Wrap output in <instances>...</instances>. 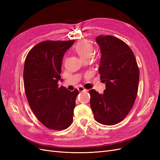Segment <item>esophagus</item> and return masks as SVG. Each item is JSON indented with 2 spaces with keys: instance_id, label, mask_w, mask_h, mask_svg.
<instances>
[{
  "instance_id": "34e87169",
  "label": "esophagus",
  "mask_w": 160,
  "mask_h": 160,
  "mask_svg": "<svg viewBox=\"0 0 160 160\" xmlns=\"http://www.w3.org/2000/svg\"><path fill=\"white\" fill-rule=\"evenodd\" d=\"M78 90L79 91H88V89H85L83 87H79V88H78Z\"/></svg>"
}]
</instances>
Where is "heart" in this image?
<instances>
[{
  "instance_id": "1",
  "label": "heart",
  "mask_w": 160,
  "mask_h": 160,
  "mask_svg": "<svg viewBox=\"0 0 160 160\" xmlns=\"http://www.w3.org/2000/svg\"><path fill=\"white\" fill-rule=\"evenodd\" d=\"M75 52L81 58V59H89L93 51V47L88 41H82L77 43L75 47Z\"/></svg>"
}]
</instances>
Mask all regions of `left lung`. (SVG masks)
Instances as JSON below:
<instances>
[{
    "label": "left lung",
    "mask_w": 160,
    "mask_h": 160,
    "mask_svg": "<svg viewBox=\"0 0 160 160\" xmlns=\"http://www.w3.org/2000/svg\"><path fill=\"white\" fill-rule=\"evenodd\" d=\"M96 42L101 56L100 79L105 83L103 94L89 91L90 105L95 119L113 125L126 117L136 99L139 71L132 50L122 40L111 35H99Z\"/></svg>",
    "instance_id": "left-lung-1"
}]
</instances>
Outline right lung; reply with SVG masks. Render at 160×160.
<instances>
[{
    "label": "right lung",
    "mask_w": 160,
    "mask_h": 160,
    "mask_svg": "<svg viewBox=\"0 0 160 160\" xmlns=\"http://www.w3.org/2000/svg\"><path fill=\"white\" fill-rule=\"evenodd\" d=\"M75 42L45 41L27 55L23 70L25 91L28 104L39 122L52 130H63L72 122L79 91L59 87L65 52Z\"/></svg>",
    "instance_id": "right-lung-1"
}]
</instances>
